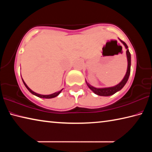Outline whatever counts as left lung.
Segmentation results:
<instances>
[{"label":"left lung","mask_w":152,"mask_h":152,"mask_svg":"<svg viewBox=\"0 0 152 152\" xmlns=\"http://www.w3.org/2000/svg\"><path fill=\"white\" fill-rule=\"evenodd\" d=\"M124 45L125 46V48L127 49V45L126 43L123 42V41L121 40ZM127 61H128V66H127V72H126L125 76L124 77V78L123 79V80L120 82L119 84H117V86H115L113 87H110V88H96L90 85V84L86 82L87 85L90 88V89H91L92 91H93L95 94L97 95H99V96H110V95H112L113 94L116 93L117 91H120L121 89L123 88V87L125 85V84L127 83V82L129 79V74H130V71H131V54L130 52L129 51L127 50Z\"/></svg>","instance_id":"1"}]
</instances>
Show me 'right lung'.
Here are the masks:
<instances>
[{"instance_id":"obj_1","label":"right lung","mask_w":152,"mask_h":152,"mask_svg":"<svg viewBox=\"0 0 152 152\" xmlns=\"http://www.w3.org/2000/svg\"><path fill=\"white\" fill-rule=\"evenodd\" d=\"M22 80H23V79H22ZM23 82L25 86H26V88L28 89V91H29L31 92V93H32L33 94H34V95H35V96H38V97H39V98H43V99H51V98H54V97H56V96H57L60 93L61 91H62V89H61L60 91H59V92H55V93L51 94H49V95H42V94H39L36 93V92H33V91H31V89L29 88V87H28V86H27V84H25V82L23 81Z\"/></svg>"}]
</instances>
